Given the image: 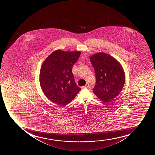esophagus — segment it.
Segmentation results:
<instances>
[{
  "label": "esophagus",
  "instance_id": "34e87169",
  "mask_svg": "<svg viewBox=\"0 0 155 155\" xmlns=\"http://www.w3.org/2000/svg\"><path fill=\"white\" fill-rule=\"evenodd\" d=\"M84 88H89V85L88 83H87V84L85 85V86H84Z\"/></svg>",
  "mask_w": 155,
  "mask_h": 155
}]
</instances>
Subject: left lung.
I'll use <instances>...</instances> for the list:
<instances>
[{
	"mask_svg": "<svg viewBox=\"0 0 155 155\" xmlns=\"http://www.w3.org/2000/svg\"><path fill=\"white\" fill-rule=\"evenodd\" d=\"M96 74L93 93L104 103L119 95L125 83L124 71L121 64L107 53L98 52L89 57Z\"/></svg>",
	"mask_w": 155,
	"mask_h": 155,
	"instance_id": "8db88e82",
	"label": "left lung"
}]
</instances>
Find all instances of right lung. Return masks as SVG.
<instances>
[{
  "label": "right lung",
  "instance_id": "add662e5",
  "mask_svg": "<svg viewBox=\"0 0 155 155\" xmlns=\"http://www.w3.org/2000/svg\"><path fill=\"white\" fill-rule=\"evenodd\" d=\"M80 51L57 50L46 58L41 67L40 84L43 93L51 102L64 106L71 102L81 88L77 86L72 68Z\"/></svg>",
  "mask_w": 155,
  "mask_h": 155
}]
</instances>
